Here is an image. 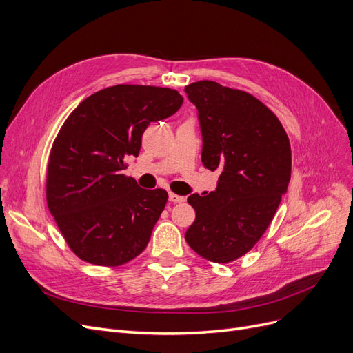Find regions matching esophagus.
<instances>
[{"mask_svg":"<svg viewBox=\"0 0 353 353\" xmlns=\"http://www.w3.org/2000/svg\"><path fill=\"white\" fill-rule=\"evenodd\" d=\"M183 200H184L183 196H178V194H175V193H169V201L179 203V201H183Z\"/></svg>","mask_w":353,"mask_h":353,"instance_id":"34e87169","label":"esophagus"}]
</instances>
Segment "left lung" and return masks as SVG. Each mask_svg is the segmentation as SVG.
Returning a JSON list of instances; mask_svg holds the SVG:
<instances>
[{"label": "left lung", "mask_w": 353, "mask_h": 353, "mask_svg": "<svg viewBox=\"0 0 353 353\" xmlns=\"http://www.w3.org/2000/svg\"><path fill=\"white\" fill-rule=\"evenodd\" d=\"M184 91L197 109L201 162L221 172L215 191L188 197L196 219L185 240L201 258L227 263L270 227L290 183V141L279 117L249 92L213 81Z\"/></svg>", "instance_id": "obj_1"}]
</instances>
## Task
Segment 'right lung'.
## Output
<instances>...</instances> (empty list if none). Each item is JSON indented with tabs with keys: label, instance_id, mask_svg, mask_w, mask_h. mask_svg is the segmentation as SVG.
<instances>
[{
	"label": "right lung",
	"instance_id": "add662e5",
	"mask_svg": "<svg viewBox=\"0 0 353 353\" xmlns=\"http://www.w3.org/2000/svg\"><path fill=\"white\" fill-rule=\"evenodd\" d=\"M178 91L114 85L85 99L63 123L47 169V203L73 253L85 262L119 266L148 244L168 193L138 187L125 160L140 153L152 122L178 112Z\"/></svg>",
	"mask_w": 353,
	"mask_h": 353
}]
</instances>
